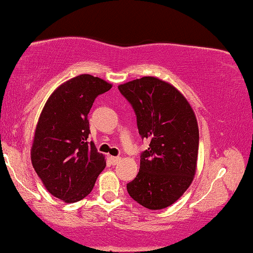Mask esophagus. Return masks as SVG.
<instances>
[{"label": "esophagus", "mask_w": 253, "mask_h": 253, "mask_svg": "<svg viewBox=\"0 0 253 253\" xmlns=\"http://www.w3.org/2000/svg\"><path fill=\"white\" fill-rule=\"evenodd\" d=\"M121 157H118V156H111V162L113 166H115V164H118L120 162Z\"/></svg>", "instance_id": "esophagus-1"}]
</instances>
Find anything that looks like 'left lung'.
<instances>
[{"instance_id":"obj_1","label":"left lung","mask_w":253,"mask_h":253,"mask_svg":"<svg viewBox=\"0 0 253 253\" xmlns=\"http://www.w3.org/2000/svg\"><path fill=\"white\" fill-rule=\"evenodd\" d=\"M137 116L141 138L140 169L126 185L140 206L160 210L173 204L192 184L199 153V126L187 99L173 85L144 76L119 85Z\"/></svg>"}]
</instances>
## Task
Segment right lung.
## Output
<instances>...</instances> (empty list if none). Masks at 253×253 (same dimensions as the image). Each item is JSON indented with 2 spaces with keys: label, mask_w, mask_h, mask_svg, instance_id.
I'll use <instances>...</instances> for the list:
<instances>
[{
  "label": "right lung",
  "mask_w": 253,
  "mask_h": 253,
  "mask_svg": "<svg viewBox=\"0 0 253 253\" xmlns=\"http://www.w3.org/2000/svg\"><path fill=\"white\" fill-rule=\"evenodd\" d=\"M112 84L89 74L58 86L45 102L31 151L36 173L53 196L74 203L91 193L106 161L90 133L89 114L94 99Z\"/></svg>",
  "instance_id": "obj_1"
}]
</instances>
